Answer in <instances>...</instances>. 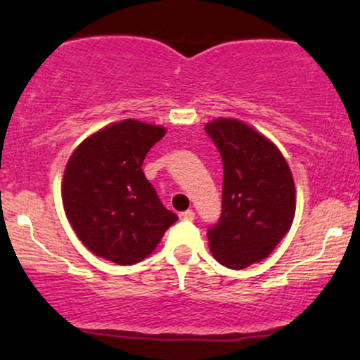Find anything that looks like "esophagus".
<instances>
[{
  "label": "esophagus",
  "mask_w": 360,
  "mask_h": 360,
  "mask_svg": "<svg viewBox=\"0 0 360 360\" xmlns=\"http://www.w3.org/2000/svg\"><path fill=\"white\" fill-rule=\"evenodd\" d=\"M181 220H186V221H193L194 220V212L193 210H186V212H183L179 214Z\"/></svg>",
  "instance_id": "1"
}]
</instances>
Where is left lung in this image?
Instances as JSON below:
<instances>
[{
	"mask_svg": "<svg viewBox=\"0 0 360 360\" xmlns=\"http://www.w3.org/2000/svg\"><path fill=\"white\" fill-rule=\"evenodd\" d=\"M223 162L220 220L210 226L213 257L230 269H245L274 250L291 229L295 181L279 148L238 120L205 125Z\"/></svg>",
	"mask_w": 360,
	"mask_h": 360,
	"instance_id": "left-lung-1",
	"label": "left lung"
}]
</instances>
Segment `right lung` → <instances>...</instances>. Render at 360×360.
Listing matches in <instances>:
<instances>
[{"label": "right lung", "mask_w": 360, "mask_h": 360, "mask_svg": "<svg viewBox=\"0 0 360 360\" xmlns=\"http://www.w3.org/2000/svg\"><path fill=\"white\" fill-rule=\"evenodd\" d=\"M166 128L123 120L72 152L62 179L65 217L93 254L131 266L150 255L177 214L160 203L142 171Z\"/></svg>", "instance_id": "add662e5"}]
</instances>
